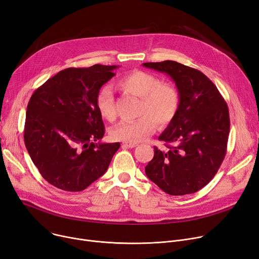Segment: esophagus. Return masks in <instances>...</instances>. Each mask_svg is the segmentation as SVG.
I'll use <instances>...</instances> for the list:
<instances>
[{"label":"esophagus","mask_w":259,"mask_h":259,"mask_svg":"<svg viewBox=\"0 0 259 259\" xmlns=\"http://www.w3.org/2000/svg\"><path fill=\"white\" fill-rule=\"evenodd\" d=\"M137 146H138V144H132V143H124L121 145V147H127V148H134Z\"/></svg>","instance_id":"34e87169"}]
</instances>
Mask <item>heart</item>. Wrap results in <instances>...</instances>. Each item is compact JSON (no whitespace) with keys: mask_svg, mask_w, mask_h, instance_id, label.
Instances as JSON below:
<instances>
[{"mask_svg":"<svg viewBox=\"0 0 259 259\" xmlns=\"http://www.w3.org/2000/svg\"><path fill=\"white\" fill-rule=\"evenodd\" d=\"M117 87L124 92L141 98L139 118L124 120L111 128L114 141L137 144L145 141L156 128V121L166 126L174 119L181 106L180 93L173 85L145 71H132L118 79ZM95 105L102 117L113 121L116 117L115 102L111 89L103 87L97 94Z\"/></svg>","mask_w":259,"mask_h":259,"instance_id":"b5f03b06","label":"heart"}]
</instances>
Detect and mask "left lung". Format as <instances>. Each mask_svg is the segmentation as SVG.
<instances>
[{
  "instance_id": "obj_1",
  "label": "left lung",
  "mask_w": 259,
  "mask_h": 259,
  "mask_svg": "<svg viewBox=\"0 0 259 259\" xmlns=\"http://www.w3.org/2000/svg\"><path fill=\"white\" fill-rule=\"evenodd\" d=\"M143 66L169 75L181 98L178 114L158 137L174 147H168V151L154 147L146 175L170 195L195 193L209 184L225 158L228 106L216 86L194 68L174 61Z\"/></svg>"
}]
</instances>
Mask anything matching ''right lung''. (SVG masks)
<instances>
[{
	"label": "right lung",
	"mask_w": 259,
	"mask_h": 259,
	"mask_svg": "<svg viewBox=\"0 0 259 259\" xmlns=\"http://www.w3.org/2000/svg\"><path fill=\"white\" fill-rule=\"evenodd\" d=\"M117 67L67 68L31 95L25 146L40 175L52 186L81 191L107 171L118 150L119 143L100 142L105 127L95 105L99 90Z\"/></svg>",
	"instance_id": "add662e5"
}]
</instances>
